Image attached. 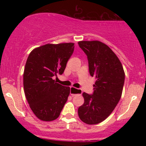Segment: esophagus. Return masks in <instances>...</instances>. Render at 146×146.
<instances>
[{
    "mask_svg": "<svg viewBox=\"0 0 146 146\" xmlns=\"http://www.w3.org/2000/svg\"><path fill=\"white\" fill-rule=\"evenodd\" d=\"M82 93V90L80 89H78V88H75L74 87H71L70 88V93L72 96H75L77 95H80Z\"/></svg>",
    "mask_w": 146,
    "mask_h": 146,
    "instance_id": "obj_1",
    "label": "esophagus"
}]
</instances>
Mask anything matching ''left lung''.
I'll return each instance as SVG.
<instances>
[{"label":"left lung","instance_id":"8db88e82","mask_svg":"<svg viewBox=\"0 0 146 146\" xmlns=\"http://www.w3.org/2000/svg\"><path fill=\"white\" fill-rule=\"evenodd\" d=\"M78 44L88 58L90 75L96 79L93 95L83 93L84 103L79 107L78 115L86 124H98L109 116L119 101L125 73L118 57L104 43L80 41Z\"/></svg>","mask_w":146,"mask_h":146}]
</instances>
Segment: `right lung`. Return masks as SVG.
<instances>
[{
	"label": "right lung",
	"mask_w": 146,
	"mask_h": 146,
	"mask_svg": "<svg viewBox=\"0 0 146 146\" xmlns=\"http://www.w3.org/2000/svg\"><path fill=\"white\" fill-rule=\"evenodd\" d=\"M74 51V43L46 44L32 50L27 60L23 86L30 108L39 119L51 121L60 116L70 87L57 83Z\"/></svg>",
	"instance_id": "add662e5"
}]
</instances>
